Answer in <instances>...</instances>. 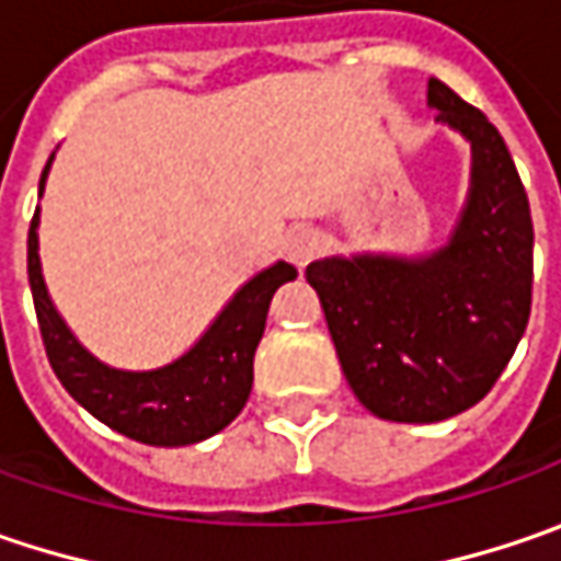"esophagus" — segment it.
Here are the masks:
<instances>
[{
	"mask_svg": "<svg viewBox=\"0 0 561 561\" xmlns=\"http://www.w3.org/2000/svg\"><path fill=\"white\" fill-rule=\"evenodd\" d=\"M285 251H288V260H291L295 266H307L313 256L323 251V238H320L317 229H298V232L288 234Z\"/></svg>",
	"mask_w": 561,
	"mask_h": 561,
	"instance_id": "34e87169",
	"label": "esophagus"
}]
</instances>
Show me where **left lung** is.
Here are the masks:
<instances>
[{"instance_id":"8db88e82","label":"left lung","mask_w":561,"mask_h":561,"mask_svg":"<svg viewBox=\"0 0 561 561\" xmlns=\"http://www.w3.org/2000/svg\"><path fill=\"white\" fill-rule=\"evenodd\" d=\"M426 100L474 150L471 201L449 248L307 266L357 402L399 424L480 402L522 342L534 291V222L505 140L443 81L430 78Z\"/></svg>"}]
</instances>
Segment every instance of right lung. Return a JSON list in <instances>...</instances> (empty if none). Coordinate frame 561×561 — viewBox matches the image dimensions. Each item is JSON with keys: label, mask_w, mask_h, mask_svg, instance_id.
Wrapping results in <instances>:
<instances>
[{"label": "right lung", "mask_w": 561, "mask_h": 561, "mask_svg": "<svg viewBox=\"0 0 561 561\" xmlns=\"http://www.w3.org/2000/svg\"><path fill=\"white\" fill-rule=\"evenodd\" d=\"M49 162L39 179V194ZM295 276L298 270L291 263L263 270L175 364L147 374H128L112 370L87 354L61 323L39 273L37 213L27 232V279L34 291L39 335L56 377L68 396L84 404L96 421L147 446H191L232 424L254 386V352L263 339L270 301L282 282Z\"/></svg>", "instance_id": "add662e5"}]
</instances>
